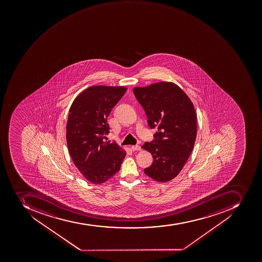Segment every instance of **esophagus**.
Returning a JSON list of instances; mask_svg holds the SVG:
<instances>
[{"label":"esophagus","mask_w":262,"mask_h":262,"mask_svg":"<svg viewBox=\"0 0 262 262\" xmlns=\"http://www.w3.org/2000/svg\"><path fill=\"white\" fill-rule=\"evenodd\" d=\"M130 148H132V151H139L141 149V147L138 145V144H136V145H132Z\"/></svg>","instance_id":"34e87169"}]
</instances>
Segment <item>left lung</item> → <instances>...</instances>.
Returning a JSON list of instances; mask_svg holds the SVG:
<instances>
[{
  "label": "left lung",
  "mask_w": 262,
  "mask_h": 262,
  "mask_svg": "<svg viewBox=\"0 0 262 262\" xmlns=\"http://www.w3.org/2000/svg\"><path fill=\"white\" fill-rule=\"evenodd\" d=\"M133 92L148 126L158 129L154 140L142 146L154 158L144 173L158 182L170 181L181 172L194 146L197 118L193 103L173 82H157Z\"/></svg>",
  "instance_id": "1"
}]
</instances>
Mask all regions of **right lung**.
Segmentation results:
<instances>
[{
	"label": "right lung",
	"instance_id": "add662e5",
	"mask_svg": "<svg viewBox=\"0 0 262 262\" xmlns=\"http://www.w3.org/2000/svg\"><path fill=\"white\" fill-rule=\"evenodd\" d=\"M126 91L124 86L95 85L78 95L69 110V154L82 176L96 185L114 177L126 156V151L107 138V118Z\"/></svg>",
	"mask_w": 262,
	"mask_h": 262
}]
</instances>
